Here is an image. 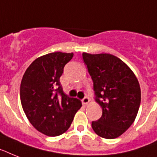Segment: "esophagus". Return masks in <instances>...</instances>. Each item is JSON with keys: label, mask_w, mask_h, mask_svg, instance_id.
<instances>
[{"label": "esophagus", "mask_w": 157, "mask_h": 157, "mask_svg": "<svg viewBox=\"0 0 157 157\" xmlns=\"http://www.w3.org/2000/svg\"><path fill=\"white\" fill-rule=\"evenodd\" d=\"M82 101L83 105H87V104H89V103H90V98H85L82 99V101Z\"/></svg>", "instance_id": "esophagus-1"}]
</instances>
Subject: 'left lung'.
<instances>
[{
  "instance_id": "8db88e82",
  "label": "left lung",
  "mask_w": 157,
  "mask_h": 157,
  "mask_svg": "<svg viewBox=\"0 0 157 157\" xmlns=\"http://www.w3.org/2000/svg\"><path fill=\"white\" fill-rule=\"evenodd\" d=\"M83 59L94 81L96 101L102 115L92 122L98 136L115 139L123 135L134 123L140 105L139 81L123 60L107 53L83 52Z\"/></svg>"
}]
</instances>
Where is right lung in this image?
Instances as JSON below:
<instances>
[{
  "instance_id": "add662e5",
  "label": "right lung",
  "mask_w": 157,
  "mask_h": 157,
  "mask_svg": "<svg viewBox=\"0 0 157 157\" xmlns=\"http://www.w3.org/2000/svg\"><path fill=\"white\" fill-rule=\"evenodd\" d=\"M73 53L56 52L37 58L25 70L20 98L25 115L39 132L58 136L67 131L81 101L63 91L59 77Z\"/></svg>"
}]
</instances>
